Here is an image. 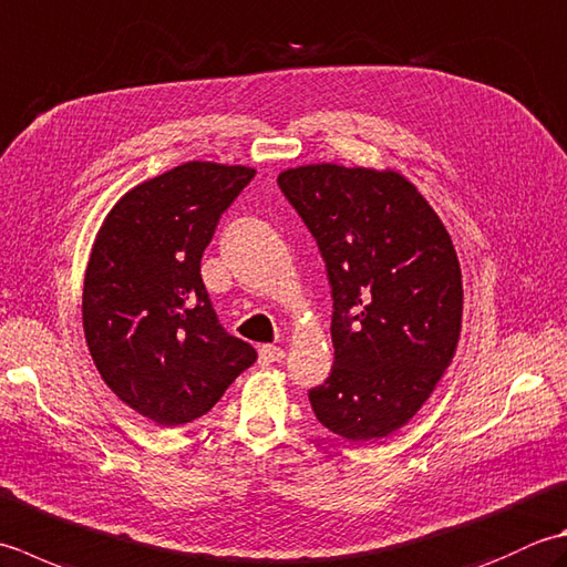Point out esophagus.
Wrapping results in <instances>:
<instances>
[{
    "label": "esophagus",
    "mask_w": 567,
    "mask_h": 567,
    "mask_svg": "<svg viewBox=\"0 0 567 567\" xmlns=\"http://www.w3.org/2000/svg\"><path fill=\"white\" fill-rule=\"evenodd\" d=\"M282 359H285V351L280 347H260V351H258V361L262 365L275 363V361H282Z\"/></svg>",
    "instance_id": "obj_1"
}]
</instances>
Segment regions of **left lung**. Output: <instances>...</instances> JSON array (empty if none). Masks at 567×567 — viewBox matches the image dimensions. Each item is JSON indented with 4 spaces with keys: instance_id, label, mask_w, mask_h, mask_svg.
<instances>
[{
    "instance_id": "obj_1",
    "label": "left lung",
    "mask_w": 567,
    "mask_h": 567,
    "mask_svg": "<svg viewBox=\"0 0 567 567\" xmlns=\"http://www.w3.org/2000/svg\"><path fill=\"white\" fill-rule=\"evenodd\" d=\"M277 184L317 238L334 299V365L309 403L341 437H388L457 351L464 292L450 233L395 169L321 162L285 169Z\"/></svg>"
}]
</instances>
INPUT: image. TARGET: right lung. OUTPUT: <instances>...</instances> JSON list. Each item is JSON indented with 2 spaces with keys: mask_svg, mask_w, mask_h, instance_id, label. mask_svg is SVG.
<instances>
[{
  "mask_svg": "<svg viewBox=\"0 0 567 567\" xmlns=\"http://www.w3.org/2000/svg\"><path fill=\"white\" fill-rule=\"evenodd\" d=\"M255 169L186 162L110 208L83 282V331L110 391L162 427L218 403L258 353L218 324L202 255Z\"/></svg>",
  "mask_w": 567,
  "mask_h": 567,
  "instance_id": "1",
  "label": "right lung"
}]
</instances>
